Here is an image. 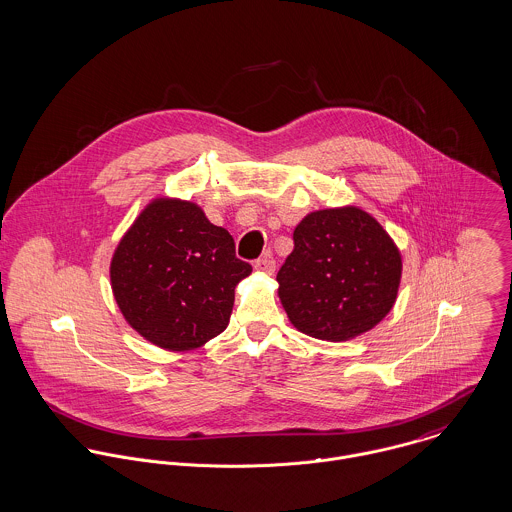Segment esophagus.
Segmentation results:
<instances>
[{
  "label": "esophagus",
  "instance_id": "esophagus-1",
  "mask_svg": "<svg viewBox=\"0 0 512 512\" xmlns=\"http://www.w3.org/2000/svg\"><path fill=\"white\" fill-rule=\"evenodd\" d=\"M254 268H256L258 274H268V276H272V274L276 272V260H274L270 254H266V256H262V258H258V260L254 262Z\"/></svg>",
  "mask_w": 512,
  "mask_h": 512
}]
</instances>
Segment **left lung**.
Instances as JSON below:
<instances>
[{
    "label": "left lung",
    "mask_w": 512,
    "mask_h": 512,
    "mask_svg": "<svg viewBox=\"0 0 512 512\" xmlns=\"http://www.w3.org/2000/svg\"><path fill=\"white\" fill-rule=\"evenodd\" d=\"M279 268V299L297 330L330 342L377 325L393 307L401 254L383 227L358 207L323 209L293 231Z\"/></svg>",
    "instance_id": "8db88e82"
}]
</instances>
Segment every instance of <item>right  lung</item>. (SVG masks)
Segmentation results:
<instances>
[{
    "label": "right lung",
    "instance_id": "obj_1",
    "mask_svg": "<svg viewBox=\"0 0 512 512\" xmlns=\"http://www.w3.org/2000/svg\"><path fill=\"white\" fill-rule=\"evenodd\" d=\"M250 272L236 258L233 236L209 223L201 207L154 199L113 254L111 287L140 336L184 352L227 328L234 287Z\"/></svg>",
    "mask_w": 512,
    "mask_h": 512
}]
</instances>
